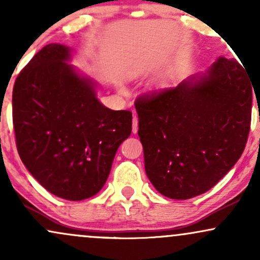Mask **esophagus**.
Returning a JSON list of instances; mask_svg holds the SVG:
<instances>
[{
  "instance_id": "1",
  "label": "esophagus",
  "mask_w": 260,
  "mask_h": 260,
  "mask_svg": "<svg viewBox=\"0 0 260 260\" xmlns=\"http://www.w3.org/2000/svg\"><path fill=\"white\" fill-rule=\"evenodd\" d=\"M133 126H132V132L133 133H137L138 132V117L137 116H133Z\"/></svg>"
}]
</instances>
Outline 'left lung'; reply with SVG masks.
Wrapping results in <instances>:
<instances>
[{"label":"left lung","mask_w":260,"mask_h":260,"mask_svg":"<svg viewBox=\"0 0 260 260\" xmlns=\"http://www.w3.org/2000/svg\"><path fill=\"white\" fill-rule=\"evenodd\" d=\"M244 70L219 57L205 73L137 99L145 172L162 196L203 194L241 157L254 89Z\"/></svg>","instance_id":"obj_1"}]
</instances>
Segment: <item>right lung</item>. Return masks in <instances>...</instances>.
<instances>
[{"label": "right lung", "mask_w": 260, "mask_h": 260, "mask_svg": "<svg viewBox=\"0 0 260 260\" xmlns=\"http://www.w3.org/2000/svg\"><path fill=\"white\" fill-rule=\"evenodd\" d=\"M71 57V47L49 44L23 68L13 86V127L32 177L59 198L83 201L105 184L132 132V112L104 106Z\"/></svg>", "instance_id": "obj_1"}]
</instances>
